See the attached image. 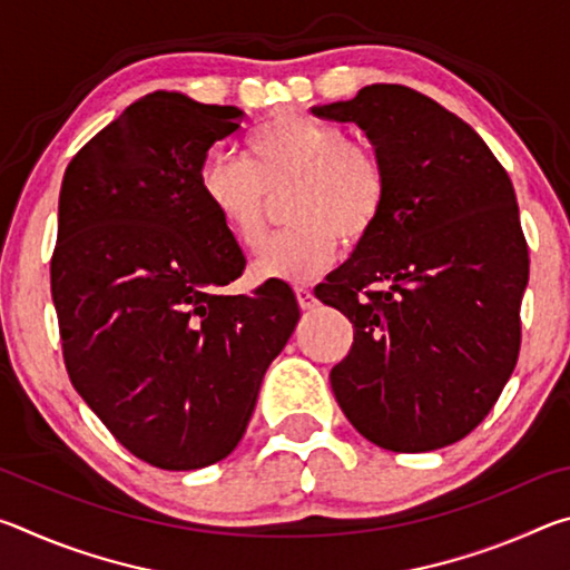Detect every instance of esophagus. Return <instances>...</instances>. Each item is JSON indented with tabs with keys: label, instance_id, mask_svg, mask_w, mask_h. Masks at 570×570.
Wrapping results in <instances>:
<instances>
[{
	"label": "esophagus",
	"instance_id": "obj_1",
	"mask_svg": "<svg viewBox=\"0 0 570 570\" xmlns=\"http://www.w3.org/2000/svg\"><path fill=\"white\" fill-rule=\"evenodd\" d=\"M296 302H298V306L306 308V312H308V308H314L316 304H320V302H316V296L308 292V288H304V286L296 288Z\"/></svg>",
	"mask_w": 570,
	"mask_h": 570
}]
</instances>
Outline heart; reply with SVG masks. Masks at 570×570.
Wrapping results in <instances>:
<instances>
[{"label": "heart", "instance_id": "1", "mask_svg": "<svg viewBox=\"0 0 570 570\" xmlns=\"http://www.w3.org/2000/svg\"><path fill=\"white\" fill-rule=\"evenodd\" d=\"M248 158L214 150L198 173L200 196L240 246L264 236L266 193L292 186L284 234L266 240L254 282L306 284L334 262L340 233L346 244L372 234L387 204V176L370 148L344 128L308 115L282 112L246 140Z\"/></svg>", "mask_w": 570, "mask_h": 570}]
</instances>
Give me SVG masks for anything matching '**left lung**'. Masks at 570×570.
Instances as JSON below:
<instances>
[{"mask_svg": "<svg viewBox=\"0 0 570 570\" xmlns=\"http://www.w3.org/2000/svg\"><path fill=\"white\" fill-rule=\"evenodd\" d=\"M312 112L362 128L387 176L377 226L314 288L354 324L334 397L384 450L452 445L518 362L528 246L513 183L465 120L404 85Z\"/></svg>", "mask_w": 570, "mask_h": 570, "instance_id": "1", "label": "left lung"}]
</instances>
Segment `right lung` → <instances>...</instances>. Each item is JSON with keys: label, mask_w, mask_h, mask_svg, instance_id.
Instances as JSON below:
<instances>
[{"label": "right lung", "mask_w": 570, "mask_h": 570, "mask_svg": "<svg viewBox=\"0 0 570 570\" xmlns=\"http://www.w3.org/2000/svg\"><path fill=\"white\" fill-rule=\"evenodd\" d=\"M244 110L150 92L70 160L52 302L67 374L105 428L160 470H198L244 438L264 374L298 322L286 282L254 294L198 173Z\"/></svg>", "instance_id": "1"}]
</instances>
